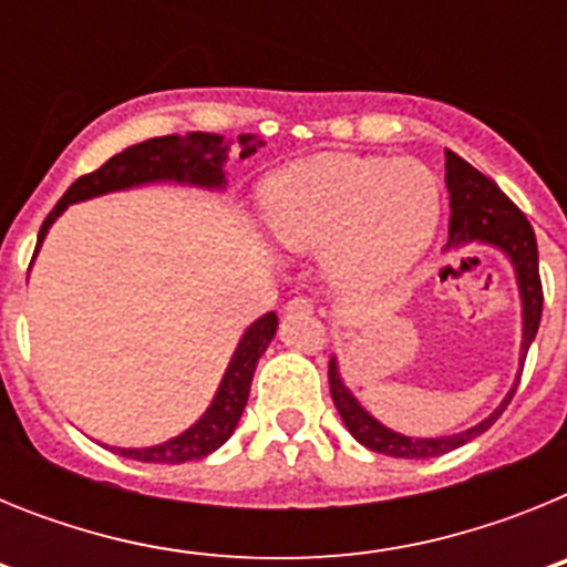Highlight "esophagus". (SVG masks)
Returning a JSON list of instances; mask_svg holds the SVG:
<instances>
[{"label":"esophagus","mask_w":567,"mask_h":567,"mask_svg":"<svg viewBox=\"0 0 567 567\" xmlns=\"http://www.w3.org/2000/svg\"><path fill=\"white\" fill-rule=\"evenodd\" d=\"M315 312V303L309 298H292L287 303V315H300V318H303V315H312Z\"/></svg>","instance_id":"34e87169"}]
</instances>
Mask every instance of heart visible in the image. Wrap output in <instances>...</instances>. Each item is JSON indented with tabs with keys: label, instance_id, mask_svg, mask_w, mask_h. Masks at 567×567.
I'll use <instances>...</instances> for the list:
<instances>
[{
	"label": "heart",
	"instance_id": "heart-1",
	"mask_svg": "<svg viewBox=\"0 0 567 567\" xmlns=\"http://www.w3.org/2000/svg\"><path fill=\"white\" fill-rule=\"evenodd\" d=\"M264 218L284 247L327 249L334 284L365 292L398 278L432 240L440 187L409 158L320 155L275 175Z\"/></svg>",
	"mask_w": 567,
	"mask_h": 567
}]
</instances>
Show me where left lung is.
<instances>
[{
    "label": "left lung",
    "mask_w": 567,
    "mask_h": 567,
    "mask_svg": "<svg viewBox=\"0 0 567 567\" xmlns=\"http://www.w3.org/2000/svg\"><path fill=\"white\" fill-rule=\"evenodd\" d=\"M445 182H449V193H452V221H449V238L452 244L460 240H488L494 247L503 249L511 258L519 278V292H523V318H525V338H523V358L528 354L530 340L537 338L539 318H543V278H539V252H537V235L534 227L525 218L523 209L511 202L508 195L497 187V184L485 178L480 169L471 167L465 158L457 153H445ZM519 383V380H517ZM329 389H332V400L338 405L340 417H343L346 429L352 432L358 443L365 449H372L378 454H389V457L400 460H425L449 454L468 440L480 437L488 432L494 420L503 414L505 405L511 403L514 392L505 398L497 412L483 420L480 425L468 429V432L452 434V437H434V440H412L403 434H394L392 429L380 425L378 420L369 417L358 405V400L349 394L343 383H340L338 363L334 358L329 360Z\"/></svg>",
    "instance_id": "8db88e82"
}]
</instances>
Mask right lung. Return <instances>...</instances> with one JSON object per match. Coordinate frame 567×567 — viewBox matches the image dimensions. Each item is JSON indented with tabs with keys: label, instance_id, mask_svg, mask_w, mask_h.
<instances>
[{
	"label": "right lung",
	"instance_id": "add662e5",
	"mask_svg": "<svg viewBox=\"0 0 567 567\" xmlns=\"http://www.w3.org/2000/svg\"><path fill=\"white\" fill-rule=\"evenodd\" d=\"M238 142L240 158L252 155L255 147H260V142H255L252 135H240ZM224 153H227V147L221 144V135L209 133H189L184 138L162 135V138H150V142L133 144V147L115 153L102 167L70 184L68 193L59 198L56 207L50 209V215L44 218L42 229H39L37 249L44 235H48L50 224L68 209V204L84 202V198H93V195L113 193V189H124L144 182H162V178L221 187ZM275 329H278V315L275 312H267L247 329V334L240 338L238 349H235L233 360H229V369L224 374L221 389L215 394L213 405L189 432L169 440V443L153 445V449H115V452L122 457L142 460V463H187V460L207 457L218 445L227 443L233 437L235 425H238L244 405H247L255 365H258L260 354L267 352L269 340L275 338Z\"/></svg>",
	"mask_w": 567,
	"mask_h": 567
}]
</instances>
